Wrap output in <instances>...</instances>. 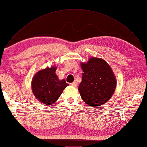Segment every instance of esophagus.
<instances>
[{
  "mask_svg": "<svg viewBox=\"0 0 147 147\" xmlns=\"http://www.w3.org/2000/svg\"><path fill=\"white\" fill-rule=\"evenodd\" d=\"M71 85L73 86H74V87H76L77 85H78V83L76 81H74L73 82H72V83H71Z\"/></svg>",
  "mask_w": 147,
  "mask_h": 147,
  "instance_id": "esophagus-1",
  "label": "esophagus"
}]
</instances>
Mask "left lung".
I'll return each instance as SVG.
<instances>
[{
	"label": "left lung",
	"mask_w": 147,
	"mask_h": 147,
	"mask_svg": "<svg viewBox=\"0 0 147 147\" xmlns=\"http://www.w3.org/2000/svg\"><path fill=\"white\" fill-rule=\"evenodd\" d=\"M83 71L79 86L81 98L90 106L106 103L114 94L116 79L110 66L104 59L91 58L87 63H81Z\"/></svg>",
	"instance_id": "8db88e82"
}]
</instances>
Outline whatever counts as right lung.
<instances>
[{
	"label": "right lung",
	"instance_id": "right-lung-1",
	"mask_svg": "<svg viewBox=\"0 0 147 147\" xmlns=\"http://www.w3.org/2000/svg\"><path fill=\"white\" fill-rule=\"evenodd\" d=\"M55 66L39 71L33 78V94L40 102L50 106L54 104L69 84L65 80H59L55 74Z\"/></svg>",
	"mask_w": 147,
	"mask_h": 147
}]
</instances>
